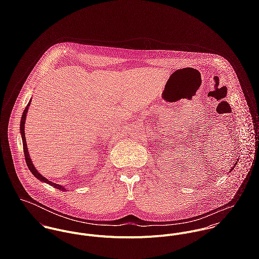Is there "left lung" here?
<instances>
[{
  "mask_svg": "<svg viewBox=\"0 0 259 259\" xmlns=\"http://www.w3.org/2000/svg\"><path fill=\"white\" fill-rule=\"evenodd\" d=\"M237 161H238V159H237ZM237 161H236V162H235V164H236V163H237ZM234 166H235V165H234ZM234 166H232V168H231V169H230V171H231V170H232V169H233V168H234Z\"/></svg>",
  "mask_w": 259,
  "mask_h": 259,
  "instance_id": "8db88e82",
  "label": "left lung"
}]
</instances>
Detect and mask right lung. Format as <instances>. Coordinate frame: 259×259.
Segmentation results:
<instances>
[{
	"mask_svg": "<svg viewBox=\"0 0 259 259\" xmlns=\"http://www.w3.org/2000/svg\"><path fill=\"white\" fill-rule=\"evenodd\" d=\"M30 104H31V101L29 102L28 106L26 107L25 111L23 112V115H22V118H21V127H20V130H21V135H22V140H23L24 154H25V159H26L27 165H28V167H29L30 171H31V172H32V174L37 178V180H39L40 182H44V183H46V184H49L50 185H53V186H55V187H56V188H58V189H61V190H62V189H64V190H66V188H64L62 185H56V184H54V183L50 182L49 180H47L45 177H42V176L37 171V169L35 168V166H34L33 162H32V160H31V157H30V155H29V151H28V148H27L26 136H25V120H26V115H27V112H28V109H29V107H30Z\"/></svg>",
	"mask_w": 259,
	"mask_h": 259,
	"instance_id": "1",
	"label": "right lung"
}]
</instances>
